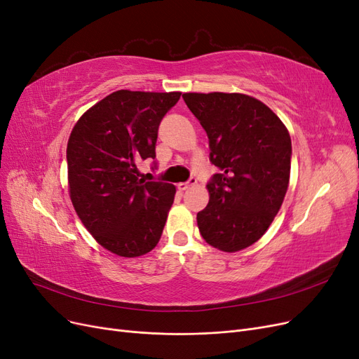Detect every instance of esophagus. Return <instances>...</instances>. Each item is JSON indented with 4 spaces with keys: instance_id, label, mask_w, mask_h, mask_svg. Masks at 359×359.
<instances>
[{
    "instance_id": "34e87169",
    "label": "esophagus",
    "mask_w": 359,
    "mask_h": 359,
    "mask_svg": "<svg viewBox=\"0 0 359 359\" xmlns=\"http://www.w3.org/2000/svg\"><path fill=\"white\" fill-rule=\"evenodd\" d=\"M194 184H196V178H190L187 182H180L178 186H177V189H178L180 191H186V190H189L191 186H194Z\"/></svg>"
}]
</instances>
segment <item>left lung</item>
I'll return each mask as SVG.
<instances>
[{"label":"left lung","mask_w":359,"mask_h":359,"mask_svg":"<svg viewBox=\"0 0 359 359\" xmlns=\"http://www.w3.org/2000/svg\"><path fill=\"white\" fill-rule=\"evenodd\" d=\"M182 99L210 139L220 169L206 186L210 202L198 212L203 240L235 253L259 241L277 215L289 186L292 142L269 107L240 93H186Z\"/></svg>","instance_id":"8db88e82"}]
</instances>
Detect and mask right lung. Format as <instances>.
Instances as JSON below:
<instances>
[{"label": "right lung", "mask_w": 359, "mask_h": 359, "mask_svg": "<svg viewBox=\"0 0 359 359\" xmlns=\"http://www.w3.org/2000/svg\"><path fill=\"white\" fill-rule=\"evenodd\" d=\"M181 93L119 90L91 106L67 142L69 194L94 240L121 257L160 241L177 189L139 180L137 163L156 157L161 118Z\"/></svg>", "instance_id": "1"}]
</instances>
